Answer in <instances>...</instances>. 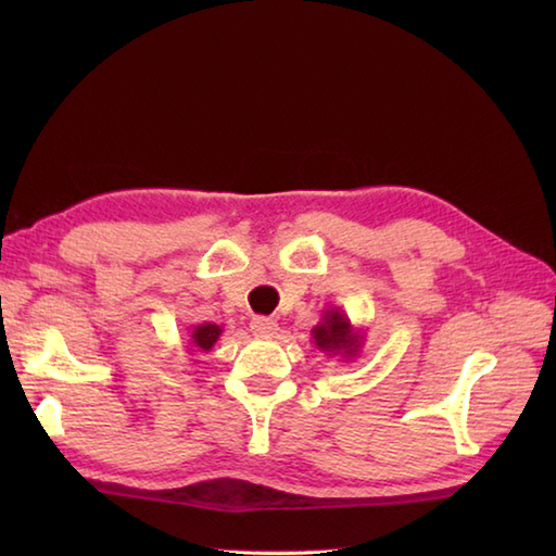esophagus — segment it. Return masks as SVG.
<instances>
[{"instance_id":"esophagus-1","label":"esophagus","mask_w":556,"mask_h":556,"mask_svg":"<svg viewBox=\"0 0 556 556\" xmlns=\"http://www.w3.org/2000/svg\"><path fill=\"white\" fill-rule=\"evenodd\" d=\"M251 332L255 337H271L277 332V323L271 317H253L251 320Z\"/></svg>"}]
</instances>
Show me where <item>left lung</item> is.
<instances>
[{
  "label": "left lung",
  "mask_w": 556,
  "mask_h": 556,
  "mask_svg": "<svg viewBox=\"0 0 556 556\" xmlns=\"http://www.w3.org/2000/svg\"><path fill=\"white\" fill-rule=\"evenodd\" d=\"M313 344L323 353L344 363L358 358L363 349L365 332L349 320V315L339 308H327L320 315V323L311 329Z\"/></svg>",
  "instance_id": "8db88e82"
}]
</instances>
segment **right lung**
Here are the masks:
<instances>
[{"instance_id":"1","label":"right lung","mask_w":556,"mask_h":556,"mask_svg":"<svg viewBox=\"0 0 556 556\" xmlns=\"http://www.w3.org/2000/svg\"><path fill=\"white\" fill-rule=\"evenodd\" d=\"M224 327L215 325V323H203V325H195L191 332H188V349L198 351V353H207L212 346L217 344V339L222 337Z\"/></svg>"}]
</instances>
